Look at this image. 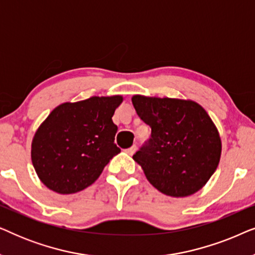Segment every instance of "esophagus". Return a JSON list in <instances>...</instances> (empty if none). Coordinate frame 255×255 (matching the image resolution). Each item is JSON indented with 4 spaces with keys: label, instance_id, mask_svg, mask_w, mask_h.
Masks as SVG:
<instances>
[{
    "label": "esophagus",
    "instance_id": "esophagus-1",
    "mask_svg": "<svg viewBox=\"0 0 255 255\" xmlns=\"http://www.w3.org/2000/svg\"><path fill=\"white\" fill-rule=\"evenodd\" d=\"M135 151H137V146H135V145H132L130 148L125 149V152H127L128 155H132V154H133V153H134Z\"/></svg>",
    "mask_w": 255,
    "mask_h": 255
}]
</instances>
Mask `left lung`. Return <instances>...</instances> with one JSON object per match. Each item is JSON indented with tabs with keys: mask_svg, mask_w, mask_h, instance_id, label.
<instances>
[{
	"mask_svg": "<svg viewBox=\"0 0 255 255\" xmlns=\"http://www.w3.org/2000/svg\"><path fill=\"white\" fill-rule=\"evenodd\" d=\"M138 116L151 128L133 155L149 183L173 197L193 195L217 168L222 142L214 122L193 101L132 97Z\"/></svg>",
	"mask_w": 255,
	"mask_h": 255,
	"instance_id": "obj_1",
	"label": "left lung"
}]
</instances>
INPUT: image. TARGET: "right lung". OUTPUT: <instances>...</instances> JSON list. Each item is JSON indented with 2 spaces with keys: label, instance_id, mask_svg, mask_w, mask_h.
<instances>
[{
  "label": "right lung",
  "instance_id": "add662e5",
  "mask_svg": "<svg viewBox=\"0 0 255 255\" xmlns=\"http://www.w3.org/2000/svg\"><path fill=\"white\" fill-rule=\"evenodd\" d=\"M122 96L97 97L55 108L34 134L31 159L45 186L59 194L89 187L121 148L113 116Z\"/></svg>",
  "mask_w": 255,
  "mask_h": 255
}]
</instances>
